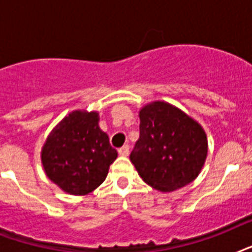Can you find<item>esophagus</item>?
I'll return each mask as SVG.
<instances>
[{"label": "esophagus", "instance_id": "34e87169", "mask_svg": "<svg viewBox=\"0 0 252 252\" xmlns=\"http://www.w3.org/2000/svg\"><path fill=\"white\" fill-rule=\"evenodd\" d=\"M119 154H120V156H123V157H126V156L129 154V146L128 145L122 146V148L119 149Z\"/></svg>", "mask_w": 252, "mask_h": 252}]
</instances>
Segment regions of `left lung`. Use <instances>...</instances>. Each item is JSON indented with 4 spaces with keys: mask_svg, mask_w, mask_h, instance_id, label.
<instances>
[{
    "mask_svg": "<svg viewBox=\"0 0 252 252\" xmlns=\"http://www.w3.org/2000/svg\"><path fill=\"white\" fill-rule=\"evenodd\" d=\"M207 153L204 129L176 107L154 102L140 111V137L129 158L145 183L162 192L184 187L199 175Z\"/></svg>",
    "mask_w": 252,
    "mask_h": 252,
    "instance_id": "1",
    "label": "left lung"
}]
</instances>
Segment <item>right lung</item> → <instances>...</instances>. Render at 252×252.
<instances>
[{
	"mask_svg": "<svg viewBox=\"0 0 252 252\" xmlns=\"http://www.w3.org/2000/svg\"><path fill=\"white\" fill-rule=\"evenodd\" d=\"M98 122L96 112L74 111L63 119L43 146L45 174L70 195H86L99 187L118 157Z\"/></svg>",
	"mask_w": 252,
	"mask_h": 252,
	"instance_id": "obj_1",
	"label": "right lung"
}]
</instances>
